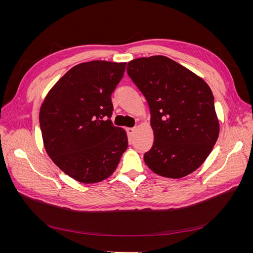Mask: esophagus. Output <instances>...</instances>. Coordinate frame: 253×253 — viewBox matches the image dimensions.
Masks as SVG:
<instances>
[{
  "label": "esophagus",
  "mask_w": 253,
  "mask_h": 253,
  "mask_svg": "<svg viewBox=\"0 0 253 253\" xmlns=\"http://www.w3.org/2000/svg\"><path fill=\"white\" fill-rule=\"evenodd\" d=\"M126 132H127V135L129 137H132L135 134V132H136V128L135 127H127L126 128Z\"/></svg>",
  "instance_id": "esophagus-1"
}]
</instances>
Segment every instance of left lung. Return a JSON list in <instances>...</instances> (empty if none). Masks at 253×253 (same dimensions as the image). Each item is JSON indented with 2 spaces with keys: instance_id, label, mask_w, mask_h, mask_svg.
Returning <instances> with one entry per match:
<instances>
[{
  "instance_id": "1",
  "label": "left lung",
  "mask_w": 253,
  "mask_h": 253,
  "mask_svg": "<svg viewBox=\"0 0 253 253\" xmlns=\"http://www.w3.org/2000/svg\"><path fill=\"white\" fill-rule=\"evenodd\" d=\"M126 71L151 111L154 144L144 154V163L154 173L174 179L197 170L219 134L208 84L165 56L134 59Z\"/></svg>"
}]
</instances>
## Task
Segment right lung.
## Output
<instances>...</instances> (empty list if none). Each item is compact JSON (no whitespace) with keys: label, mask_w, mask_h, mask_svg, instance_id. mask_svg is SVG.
Wrapping results in <instances>:
<instances>
[{"label":"right lung","mask_w":253,"mask_h":253,"mask_svg":"<svg viewBox=\"0 0 253 253\" xmlns=\"http://www.w3.org/2000/svg\"><path fill=\"white\" fill-rule=\"evenodd\" d=\"M126 66L101 60L76 65L50 88L41 105L45 151L61 171L79 182L110 177L127 148L126 132L109 119L111 95Z\"/></svg>","instance_id":"1"}]
</instances>
